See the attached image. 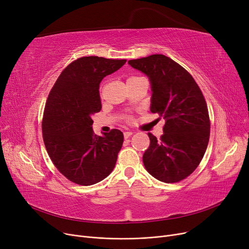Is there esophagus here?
Instances as JSON below:
<instances>
[{"mask_svg":"<svg viewBox=\"0 0 249 249\" xmlns=\"http://www.w3.org/2000/svg\"><path fill=\"white\" fill-rule=\"evenodd\" d=\"M132 134H133L132 131H126V132H124V137H125V139H127V138H129L130 136H131Z\"/></svg>","mask_w":249,"mask_h":249,"instance_id":"34e87169","label":"esophagus"}]
</instances>
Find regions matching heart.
Here are the masks:
<instances>
[{"label":"heart","instance_id":"b5f03b06","mask_svg":"<svg viewBox=\"0 0 249 249\" xmlns=\"http://www.w3.org/2000/svg\"><path fill=\"white\" fill-rule=\"evenodd\" d=\"M132 78H136V77H130V78H129V80H132Z\"/></svg>","mask_w":249,"mask_h":249}]
</instances>
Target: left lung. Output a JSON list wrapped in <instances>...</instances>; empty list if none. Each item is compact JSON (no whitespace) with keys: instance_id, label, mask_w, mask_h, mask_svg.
Here are the masks:
<instances>
[{"instance_id":"obj_1","label":"left lung","mask_w":249,"mask_h":249,"mask_svg":"<svg viewBox=\"0 0 249 249\" xmlns=\"http://www.w3.org/2000/svg\"><path fill=\"white\" fill-rule=\"evenodd\" d=\"M150 82V111L163 117V134L148 133L150 145L143 154L146 171L163 182L189 177L200 164L210 137V119L202 91L193 76L162 54L129 60Z\"/></svg>"}]
</instances>
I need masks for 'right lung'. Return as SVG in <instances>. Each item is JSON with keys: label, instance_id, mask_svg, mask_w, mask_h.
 Wrapping results in <instances>:
<instances>
[{"label": "right lung", "instance_id": "obj_1", "mask_svg": "<svg viewBox=\"0 0 249 249\" xmlns=\"http://www.w3.org/2000/svg\"><path fill=\"white\" fill-rule=\"evenodd\" d=\"M126 59L81 57L65 68L48 95L42 120L44 145L58 171L81 186L97 184L114 169L124 136H98L91 116L102 109L100 84Z\"/></svg>", "mask_w": 249, "mask_h": 249}]
</instances>
